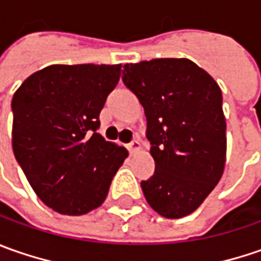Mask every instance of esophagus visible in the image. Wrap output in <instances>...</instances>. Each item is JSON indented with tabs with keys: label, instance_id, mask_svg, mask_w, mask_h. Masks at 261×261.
Masks as SVG:
<instances>
[{
	"label": "esophagus",
	"instance_id": "34e87169",
	"mask_svg": "<svg viewBox=\"0 0 261 261\" xmlns=\"http://www.w3.org/2000/svg\"><path fill=\"white\" fill-rule=\"evenodd\" d=\"M127 148H129L130 152H138V151L141 149V142H139V141H132V142L127 145Z\"/></svg>",
	"mask_w": 261,
	"mask_h": 261
}]
</instances>
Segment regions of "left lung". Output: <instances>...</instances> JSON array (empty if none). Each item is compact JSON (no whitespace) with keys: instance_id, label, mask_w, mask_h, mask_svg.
I'll list each match as a JSON object with an SVG mask.
<instances>
[{"instance_id":"left-lung-1","label":"left lung","mask_w":261,"mask_h":261,"mask_svg":"<svg viewBox=\"0 0 261 261\" xmlns=\"http://www.w3.org/2000/svg\"><path fill=\"white\" fill-rule=\"evenodd\" d=\"M122 80L146 116L154 175L141 183L156 214L177 219L195 212L219 183L226 160L222 93L186 58L126 64Z\"/></svg>"}]
</instances>
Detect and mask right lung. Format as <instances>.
<instances>
[{
    "instance_id": "right-lung-1",
    "label": "right lung",
    "mask_w": 261,
    "mask_h": 261,
    "mask_svg": "<svg viewBox=\"0 0 261 261\" xmlns=\"http://www.w3.org/2000/svg\"><path fill=\"white\" fill-rule=\"evenodd\" d=\"M122 65H49L25 78L13 95L11 144L37 197L62 215L98 207L123 146L97 134L98 115Z\"/></svg>"
}]
</instances>
